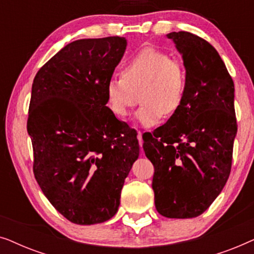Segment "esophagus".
I'll use <instances>...</instances> for the list:
<instances>
[{"instance_id": "obj_1", "label": "esophagus", "mask_w": 254, "mask_h": 254, "mask_svg": "<svg viewBox=\"0 0 254 254\" xmlns=\"http://www.w3.org/2000/svg\"><path fill=\"white\" fill-rule=\"evenodd\" d=\"M137 140H138V144H140V147H142V144H143V137H142V133L140 130L137 131Z\"/></svg>"}]
</instances>
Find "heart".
<instances>
[{
	"label": "heart",
	"instance_id": "b5f03b06",
	"mask_svg": "<svg viewBox=\"0 0 254 254\" xmlns=\"http://www.w3.org/2000/svg\"><path fill=\"white\" fill-rule=\"evenodd\" d=\"M187 91V72L182 62L157 48L147 47L134 54L121 69V76L107 81L106 104L118 118H125L138 102L136 120L152 126L170 118L183 106Z\"/></svg>",
	"mask_w": 254,
	"mask_h": 254
}]
</instances>
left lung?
<instances>
[{"instance_id":"8db88e82","label":"left lung","mask_w":254,"mask_h":254,"mask_svg":"<svg viewBox=\"0 0 254 254\" xmlns=\"http://www.w3.org/2000/svg\"><path fill=\"white\" fill-rule=\"evenodd\" d=\"M183 54L187 91L183 106L154 133L143 150L154 165L155 206L169 218L196 217L208 209L231 171L237 133L235 85L217 51L196 34H168Z\"/></svg>"}]
</instances>
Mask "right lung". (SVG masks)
<instances>
[{
    "label": "right lung",
    "instance_id": "1",
    "mask_svg": "<svg viewBox=\"0 0 254 254\" xmlns=\"http://www.w3.org/2000/svg\"><path fill=\"white\" fill-rule=\"evenodd\" d=\"M126 45L119 36L72 41L33 79L27 131L34 177L55 209L75 224L116 215L138 157L136 130L106 106L107 81Z\"/></svg>",
    "mask_w": 254,
    "mask_h": 254
}]
</instances>
